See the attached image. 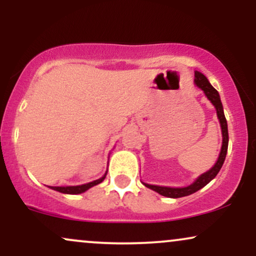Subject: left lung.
Listing matches in <instances>:
<instances>
[{
    "instance_id": "1",
    "label": "left lung",
    "mask_w": 256,
    "mask_h": 256,
    "mask_svg": "<svg viewBox=\"0 0 256 256\" xmlns=\"http://www.w3.org/2000/svg\"><path fill=\"white\" fill-rule=\"evenodd\" d=\"M195 84L204 92V95L207 96V98L212 102V104L216 107V116H218L220 128H222V150H220L219 158L216 160V165H214L210 171H207L204 174H201L200 177L194 182L192 184H190L189 186L185 188H170V186H158V185H150L143 183L146 188L154 190L160 194V195L166 196V198H183V196L192 195V194L196 192L198 190L202 189V188L206 186L213 178H216V176L218 174V172L222 168V164H224L226 152H228V122H226V118L224 114V110H222V101H220L219 92L210 85L208 79L206 78V76L202 74L201 72L196 71L195 72Z\"/></svg>"
}]
</instances>
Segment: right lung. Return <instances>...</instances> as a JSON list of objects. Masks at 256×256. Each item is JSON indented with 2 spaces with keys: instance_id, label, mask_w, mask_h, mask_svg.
Segmentation results:
<instances>
[{
  "instance_id": "add662e5",
  "label": "right lung",
  "mask_w": 256,
  "mask_h": 256,
  "mask_svg": "<svg viewBox=\"0 0 256 256\" xmlns=\"http://www.w3.org/2000/svg\"><path fill=\"white\" fill-rule=\"evenodd\" d=\"M106 174H107V172L104 173V177L98 179V180L90 182V183H86V184H83V185H77V186H49V188H52V190H56V192H58L77 195V194H82V192H86V190L90 189V188L95 186V185H98V184L101 183V182H104V179L106 178Z\"/></svg>"
}]
</instances>
